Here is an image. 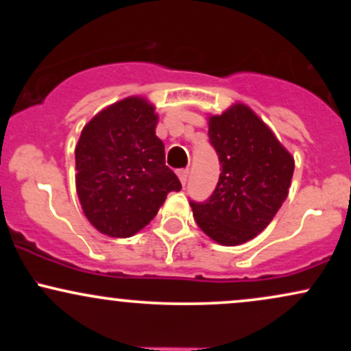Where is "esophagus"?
<instances>
[{
    "label": "esophagus",
    "mask_w": 351,
    "mask_h": 351,
    "mask_svg": "<svg viewBox=\"0 0 351 351\" xmlns=\"http://www.w3.org/2000/svg\"><path fill=\"white\" fill-rule=\"evenodd\" d=\"M188 175H189V170L188 168H184V170H180L178 171V178H180V181H181V184H186V181H188Z\"/></svg>",
    "instance_id": "esophagus-1"
}]
</instances>
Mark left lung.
Here are the masks:
<instances>
[{
    "label": "left lung",
    "instance_id": "1",
    "mask_svg": "<svg viewBox=\"0 0 351 351\" xmlns=\"http://www.w3.org/2000/svg\"><path fill=\"white\" fill-rule=\"evenodd\" d=\"M209 143L221 163L215 191L189 201L196 224L223 245H239L263 232L289 195L293 156L244 104L208 120Z\"/></svg>",
    "mask_w": 351,
    "mask_h": 351
}]
</instances>
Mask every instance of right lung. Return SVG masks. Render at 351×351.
Returning a JSON list of instances; mask_svg holds the SVG:
<instances>
[{"label":"right lung","instance_id":"1","mask_svg":"<svg viewBox=\"0 0 351 351\" xmlns=\"http://www.w3.org/2000/svg\"><path fill=\"white\" fill-rule=\"evenodd\" d=\"M158 115L143 97L104 108L75 147V188L84 215L102 234L130 237L156 216L178 176L165 165Z\"/></svg>","mask_w":351,"mask_h":351}]
</instances>
